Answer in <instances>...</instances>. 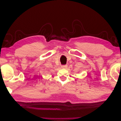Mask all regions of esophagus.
<instances>
[{
    "label": "esophagus",
    "mask_w": 121,
    "mask_h": 121,
    "mask_svg": "<svg viewBox=\"0 0 121 121\" xmlns=\"http://www.w3.org/2000/svg\"><path fill=\"white\" fill-rule=\"evenodd\" d=\"M68 67L67 65H61V68H67Z\"/></svg>",
    "instance_id": "34e87169"
}]
</instances>
